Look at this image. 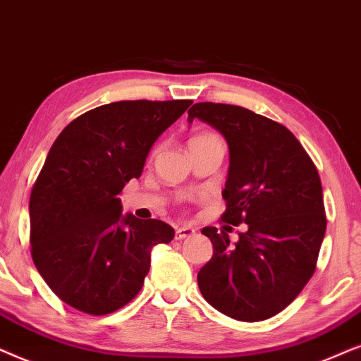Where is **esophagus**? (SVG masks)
<instances>
[{
	"mask_svg": "<svg viewBox=\"0 0 361 361\" xmlns=\"http://www.w3.org/2000/svg\"><path fill=\"white\" fill-rule=\"evenodd\" d=\"M196 233V231L191 228V226H181V228L176 229V234L175 238L176 239H186V238H191L193 234Z\"/></svg>",
	"mask_w": 361,
	"mask_h": 361,
	"instance_id": "obj_1",
	"label": "esophagus"
}]
</instances>
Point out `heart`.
I'll return each instance as SVG.
<instances>
[{
    "label": "heart",
    "mask_w": 361,
    "mask_h": 361,
    "mask_svg": "<svg viewBox=\"0 0 361 361\" xmlns=\"http://www.w3.org/2000/svg\"><path fill=\"white\" fill-rule=\"evenodd\" d=\"M201 138H218L216 135H213V133H201V135H198V137H195L193 140H201ZM191 140V142H193Z\"/></svg>",
    "instance_id": "1"
}]
</instances>
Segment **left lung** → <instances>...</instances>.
<instances>
[{
  "mask_svg": "<svg viewBox=\"0 0 361 361\" xmlns=\"http://www.w3.org/2000/svg\"><path fill=\"white\" fill-rule=\"evenodd\" d=\"M195 118L223 133L229 147L221 219L247 224L234 246L226 233L201 229L213 257L198 272L200 290L231 319H271L315 272L326 228L319 171L289 128L252 110L200 102L188 110V122Z\"/></svg>",
  "mask_w": 361,
  "mask_h": 361,
  "instance_id": "1",
  "label": "left lung"
}]
</instances>
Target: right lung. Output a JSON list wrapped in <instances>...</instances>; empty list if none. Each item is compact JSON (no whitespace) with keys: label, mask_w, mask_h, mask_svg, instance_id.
Instances as JSON below:
<instances>
[{"label":"right lung","mask_w":361,"mask_h":361,"mask_svg":"<svg viewBox=\"0 0 361 361\" xmlns=\"http://www.w3.org/2000/svg\"><path fill=\"white\" fill-rule=\"evenodd\" d=\"M191 104H105L72 120L52 143L31 191L30 243L41 277L67 305L89 315L122 309L142 289L152 247L175 238L160 219L122 216L118 195Z\"/></svg>","instance_id":"right-lung-1"}]
</instances>
